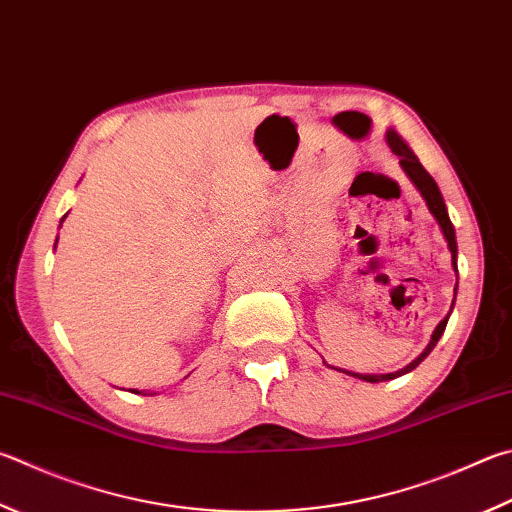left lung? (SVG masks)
Masks as SVG:
<instances>
[{
	"label": "left lung",
	"instance_id": "left-lung-1",
	"mask_svg": "<svg viewBox=\"0 0 512 512\" xmlns=\"http://www.w3.org/2000/svg\"><path fill=\"white\" fill-rule=\"evenodd\" d=\"M385 138H387V145L392 147V152L398 156V159H401L398 163H401L403 172L407 174V179H410L414 183V188L421 192V197L425 199L427 210L432 212V217L436 219V224H439L445 241H448L450 253H452V268H454V273H457V232H454V226H452V221H450L448 208H445V201H443V194L439 190V185H436V181L432 179V176L427 174V170L421 165V161L416 159V154L412 152V147L407 145L403 138L394 132V129H387ZM457 286H454V297H457ZM452 306H454V302H452ZM452 306H450V313H452ZM450 313L445 315V318L439 324H436V329H434L432 338H430V345L423 349L421 356L414 358L410 365L403 367V369L392 371V374H358V371H347V369H338V367H333V369H338V371H342V374H349L353 378L365 380V383H383V380H394V378L403 376V374H410V371L421 365V362L427 356H430V351L436 347V342H439V338L443 336V331H445V324H448V320H450ZM324 365H327V362H324Z\"/></svg>",
	"mask_w": 512,
	"mask_h": 512
}]
</instances>
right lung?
<instances>
[{"label": "right lung", "mask_w": 512, "mask_h": 512, "mask_svg": "<svg viewBox=\"0 0 512 512\" xmlns=\"http://www.w3.org/2000/svg\"><path fill=\"white\" fill-rule=\"evenodd\" d=\"M64 219H67V215H64V217H62V221H64ZM62 221H60V226H62ZM55 244H58V239H55ZM134 394H138V392H136V389H134Z\"/></svg>", "instance_id": "obj_1"}]
</instances>
